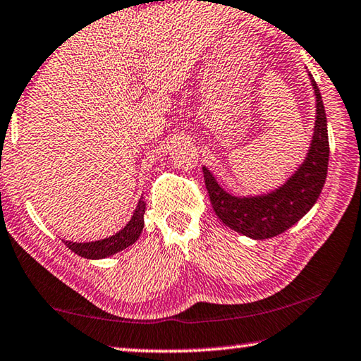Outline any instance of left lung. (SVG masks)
<instances>
[{"label":"left lung","mask_w":361,"mask_h":361,"mask_svg":"<svg viewBox=\"0 0 361 361\" xmlns=\"http://www.w3.org/2000/svg\"><path fill=\"white\" fill-rule=\"evenodd\" d=\"M316 96V120L306 158L285 184L257 195H233L218 184L203 166V177L216 216L223 224L252 239H269L285 233L314 207L327 177V118L316 81L310 75Z\"/></svg>","instance_id":"left-lung-1"}]
</instances>
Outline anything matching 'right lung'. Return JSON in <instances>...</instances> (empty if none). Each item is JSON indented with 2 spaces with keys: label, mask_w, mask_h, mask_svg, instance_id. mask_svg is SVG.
<instances>
[{
  "label": "right lung",
  "mask_w": 361,
  "mask_h": 361,
  "mask_svg": "<svg viewBox=\"0 0 361 361\" xmlns=\"http://www.w3.org/2000/svg\"><path fill=\"white\" fill-rule=\"evenodd\" d=\"M145 210L146 203L143 197L138 200V205L135 208L133 216L130 218V221L125 224V226L120 229L118 233L112 234L106 239H99V241H90V243H73V241H65L63 243L68 249H71L73 252L81 255L85 259L91 260H99L111 257V255L120 252V250L127 249L128 245H132L140 234L143 231L145 226Z\"/></svg>",
  "instance_id": "obj_1"
}]
</instances>
